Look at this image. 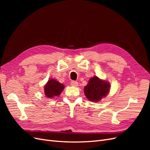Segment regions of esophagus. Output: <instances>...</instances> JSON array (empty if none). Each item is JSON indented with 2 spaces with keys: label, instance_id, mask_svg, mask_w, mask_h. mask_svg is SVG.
I'll return each mask as SVG.
<instances>
[{
  "label": "esophagus",
  "instance_id": "34e87169",
  "mask_svg": "<svg viewBox=\"0 0 150 150\" xmlns=\"http://www.w3.org/2000/svg\"><path fill=\"white\" fill-rule=\"evenodd\" d=\"M71 84L72 86H78V83L76 82L75 81H72L71 82Z\"/></svg>",
  "mask_w": 150,
  "mask_h": 150
}]
</instances>
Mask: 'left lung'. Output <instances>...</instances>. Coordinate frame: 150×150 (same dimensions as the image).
Wrapping results in <instances>:
<instances>
[{
  "label": "left lung",
  "mask_w": 150,
  "mask_h": 150,
  "mask_svg": "<svg viewBox=\"0 0 150 150\" xmlns=\"http://www.w3.org/2000/svg\"><path fill=\"white\" fill-rule=\"evenodd\" d=\"M110 85L106 81L101 80L97 76L91 78L84 89V93L89 101L98 102L106 96L110 91Z\"/></svg>",
  "instance_id": "obj_1"
}]
</instances>
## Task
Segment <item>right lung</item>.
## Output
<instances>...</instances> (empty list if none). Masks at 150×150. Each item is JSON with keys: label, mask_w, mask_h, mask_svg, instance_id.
Segmentation results:
<instances>
[{"label": "right lung", "mask_w": 150, "mask_h": 150, "mask_svg": "<svg viewBox=\"0 0 150 150\" xmlns=\"http://www.w3.org/2000/svg\"><path fill=\"white\" fill-rule=\"evenodd\" d=\"M64 88V85L54 79H51L48 81L44 86V93L47 98H52L54 96H58Z\"/></svg>", "instance_id": "right-lung-1"}]
</instances>
